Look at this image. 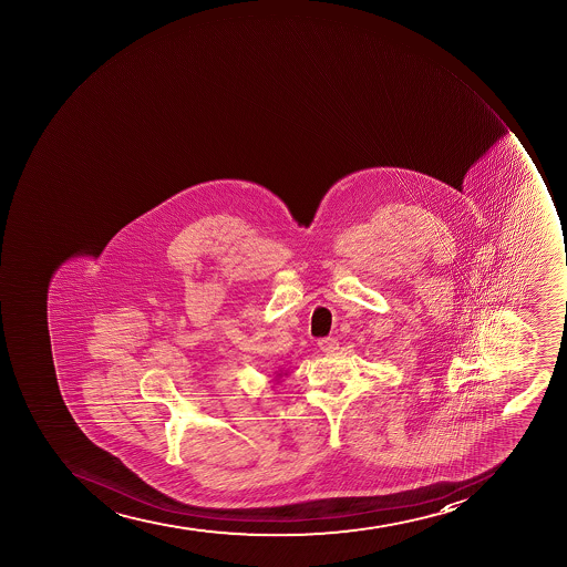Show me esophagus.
Wrapping results in <instances>:
<instances>
[{
    "label": "esophagus",
    "mask_w": 567,
    "mask_h": 567,
    "mask_svg": "<svg viewBox=\"0 0 567 567\" xmlns=\"http://www.w3.org/2000/svg\"><path fill=\"white\" fill-rule=\"evenodd\" d=\"M319 348H321L322 353H336L339 350V342L333 337H326V339L319 341Z\"/></svg>",
    "instance_id": "obj_1"
}]
</instances>
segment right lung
<instances>
[{
    "instance_id": "right-lung-1",
    "label": "right lung",
    "mask_w": 567,
    "mask_h": 567,
    "mask_svg": "<svg viewBox=\"0 0 567 567\" xmlns=\"http://www.w3.org/2000/svg\"><path fill=\"white\" fill-rule=\"evenodd\" d=\"M285 375H288V371H279V373H277L276 379H274V381L279 382V381H281L282 377H285ZM277 382H276V384H277Z\"/></svg>"
}]
</instances>
